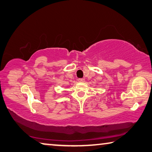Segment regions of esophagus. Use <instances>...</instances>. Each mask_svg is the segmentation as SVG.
<instances>
[{
  "mask_svg": "<svg viewBox=\"0 0 152 152\" xmlns=\"http://www.w3.org/2000/svg\"><path fill=\"white\" fill-rule=\"evenodd\" d=\"M85 81L84 79H78V81L79 82H83Z\"/></svg>",
  "mask_w": 152,
  "mask_h": 152,
  "instance_id": "1",
  "label": "esophagus"
}]
</instances>
